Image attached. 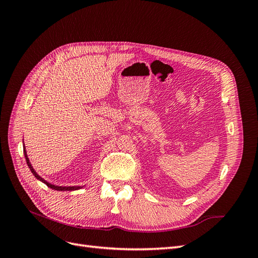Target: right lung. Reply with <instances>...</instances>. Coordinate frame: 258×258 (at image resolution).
I'll return each mask as SVG.
<instances>
[{"instance_id": "add662e5", "label": "right lung", "mask_w": 258, "mask_h": 258, "mask_svg": "<svg viewBox=\"0 0 258 258\" xmlns=\"http://www.w3.org/2000/svg\"><path fill=\"white\" fill-rule=\"evenodd\" d=\"M23 154H25L26 161H27V163H28V167H29V169L31 170V172L33 173V175L38 179V181L43 182L44 184H46V185H47L48 187H50V188H52V189H54V190H59V191H66V190H70V191H71V190H77V189H81V188H83V187H84V186H58V185H53V184L48 183L47 181H46V179H44L43 177H41L40 175H38V174L35 172V170L33 169L32 165H31V162H30V160H29V158H28V155H27V151H26L25 144H23Z\"/></svg>"}]
</instances>
